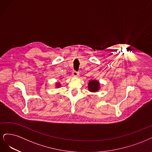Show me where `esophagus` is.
Here are the masks:
<instances>
[{
	"instance_id": "esophagus-1",
	"label": "esophagus",
	"mask_w": 152,
	"mask_h": 152,
	"mask_svg": "<svg viewBox=\"0 0 152 152\" xmlns=\"http://www.w3.org/2000/svg\"><path fill=\"white\" fill-rule=\"evenodd\" d=\"M72 76H73V77H77L78 76H79V72H77V71H74L72 72Z\"/></svg>"
}]
</instances>
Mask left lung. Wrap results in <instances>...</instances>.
<instances>
[{"label": "left lung", "mask_w": 152, "mask_h": 152, "mask_svg": "<svg viewBox=\"0 0 152 152\" xmlns=\"http://www.w3.org/2000/svg\"><path fill=\"white\" fill-rule=\"evenodd\" d=\"M100 83L96 80H91L88 83V89L91 92H96L100 89Z\"/></svg>", "instance_id": "obj_1"}]
</instances>
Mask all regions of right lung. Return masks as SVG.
I'll use <instances>...</instances> for the list:
<instances>
[{"label":"right lung","instance_id":"obj_1","mask_svg":"<svg viewBox=\"0 0 152 152\" xmlns=\"http://www.w3.org/2000/svg\"><path fill=\"white\" fill-rule=\"evenodd\" d=\"M61 86V84L59 83H57V84H56V87H57V88H59Z\"/></svg>","mask_w":152,"mask_h":152}]
</instances>
